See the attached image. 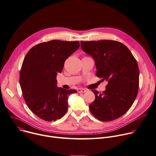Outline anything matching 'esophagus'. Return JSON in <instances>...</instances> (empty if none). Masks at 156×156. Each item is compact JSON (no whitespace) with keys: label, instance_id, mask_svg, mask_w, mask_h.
Listing matches in <instances>:
<instances>
[{"label":"esophagus","instance_id":"obj_1","mask_svg":"<svg viewBox=\"0 0 156 156\" xmlns=\"http://www.w3.org/2000/svg\"><path fill=\"white\" fill-rule=\"evenodd\" d=\"M77 91L79 93H85L87 91V90L84 88H78Z\"/></svg>","mask_w":156,"mask_h":156}]
</instances>
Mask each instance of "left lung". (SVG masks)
<instances>
[{
	"label": "left lung",
	"instance_id": "left-lung-1",
	"mask_svg": "<svg viewBox=\"0 0 156 156\" xmlns=\"http://www.w3.org/2000/svg\"><path fill=\"white\" fill-rule=\"evenodd\" d=\"M81 47L94 60L96 76L108 82L102 93L91 90L95 100L90 105L91 112L102 121L119 118L129 109L138 93L137 61L128 48L115 40L81 41Z\"/></svg>",
	"mask_w": 156,
	"mask_h": 156
}]
</instances>
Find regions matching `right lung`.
<instances>
[{"mask_svg": "<svg viewBox=\"0 0 156 156\" xmlns=\"http://www.w3.org/2000/svg\"><path fill=\"white\" fill-rule=\"evenodd\" d=\"M80 47V42L54 40L32 47L23 60L20 85L31 111L46 121L62 118L68 110V98L76 90L57 87L56 75L64 63Z\"/></svg>", "mask_w": 156, "mask_h": 156, "instance_id": "right-lung-1", "label": "right lung"}]
</instances>
